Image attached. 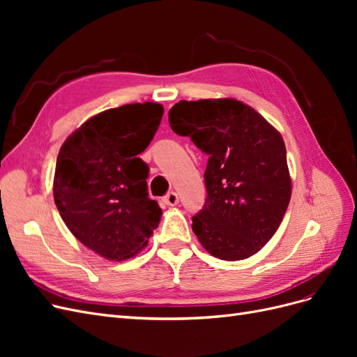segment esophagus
Listing matches in <instances>:
<instances>
[{
    "mask_svg": "<svg viewBox=\"0 0 357 357\" xmlns=\"http://www.w3.org/2000/svg\"><path fill=\"white\" fill-rule=\"evenodd\" d=\"M164 202L167 205H177L178 204V195L176 192H168L167 195L164 197Z\"/></svg>",
    "mask_w": 357,
    "mask_h": 357,
    "instance_id": "1",
    "label": "esophagus"
}]
</instances>
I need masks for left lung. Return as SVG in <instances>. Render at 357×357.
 <instances>
[{
	"label": "left lung",
	"instance_id": "8db88e82",
	"mask_svg": "<svg viewBox=\"0 0 357 357\" xmlns=\"http://www.w3.org/2000/svg\"><path fill=\"white\" fill-rule=\"evenodd\" d=\"M168 122L208 155L207 198L192 218L205 250L223 261L257 253L278 229L290 201L282 135L252 107L229 98L180 101Z\"/></svg>",
	"mask_w": 357,
	"mask_h": 357
}]
</instances>
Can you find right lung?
<instances>
[{
	"label": "right lung",
	"mask_w": 357,
	"mask_h": 357,
	"mask_svg": "<svg viewBox=\"0 0 357 357\" xmlns=\"http://www.w3.org/2000/svg\"><path fill=\"white\" fill-rule=\"evenodd\" d=\"M164 107L126 104L86 121L62 144L53 197L82 244L110 261L132 257L158 228L162 210L149 198V165L138 158L158 131Z\"/></svg>",
	"instance_id": "1"
}]
</instances>
